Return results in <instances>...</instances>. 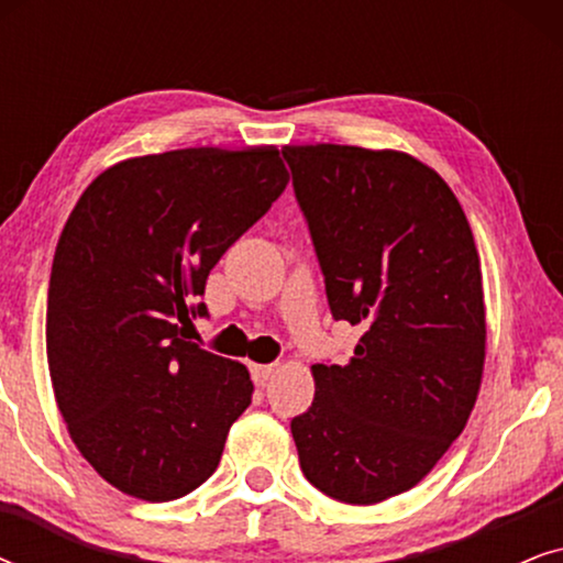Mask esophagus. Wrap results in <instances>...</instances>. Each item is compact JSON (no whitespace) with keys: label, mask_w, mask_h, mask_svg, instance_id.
Wrapping results in <instances>:
<instances>
[{"label":"esophagus","mask_w":563,"mask_h":563,"mask_svg":"<svg viewBox=\"0 0 563 563\" xmlns=\"http://www.w3.org/2000/svg\"><path fill=\"white\" fill-rule=\"evenodd\" d=\"M251 374H253V382H256L258 387H264V384L276 374V366L274 364H253Z\"/></svg>","instance_id":"1"}]
</instances>
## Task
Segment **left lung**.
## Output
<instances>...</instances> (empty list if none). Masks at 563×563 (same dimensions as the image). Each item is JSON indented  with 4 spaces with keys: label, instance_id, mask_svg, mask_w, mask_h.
Instances as JSON below:
<instances>
[{
    "label": "left lung",
    "instance_id": "8db88e82",
    "mask_svg": "<svg viewBox=\"0 0 563 563\" xmlns=\"http://www.w3.org/2000/svg\"><path fill=\"white\" fill-rule=\"evenodd\" d=\"M335 320L364 330L314 364L291 420L310 484L349 505L412 489L466 428L482 387V266L456 195L402 151L284 145Z\"/></svg>",
    "mask_w": 563,
    "mask_h": 563
}]
</instances>
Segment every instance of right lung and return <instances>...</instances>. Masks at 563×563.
<instances>
[{
    "mask_svg": "<svg viewBox=\"0 0 563 563\" xmlns=\"http://www.w3.org/2000/svg\"><path fill=\"white\" fill-rule=\"evenodd\" d=\"M289 184L276 145L120 161L84 189L53 256L45 349L60 418L95 472L145 503L212 476L251 405L238 361L181 333L207 276Z\"/></svg>",
    "mask_w": 563,
    "mask_h": 563,
    "instance_id": "add662e5",
    "label": "right lung"
}]
</instances>
